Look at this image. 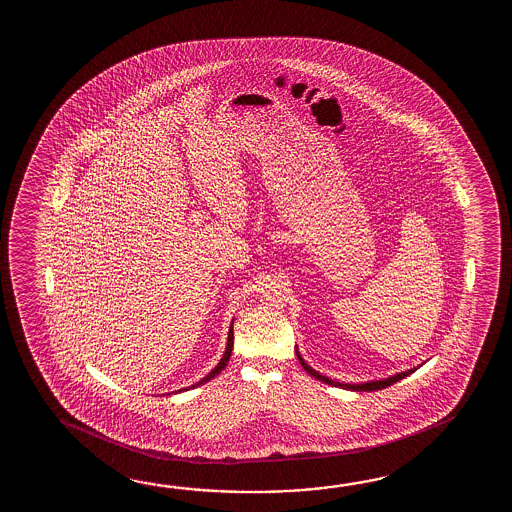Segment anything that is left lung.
Segmentation results:
<instances>
[{"label":"left lung","instance_id":"1","mask_svg":"<svg viewBox=\"0 0 512 512\" xmlns=\"http://www.w3.org/2000/svg\"><path fill=\"white\" fill-rule=\"evenodd\" d=\"M296 357L300 360V364L304 366V370L311 375V377H315L318 381L326 382V384H331V386H340V388H344V390H351V392H377V390H382V388H388V386H392L395 382L401 381L404 377H408V375H412L417 368H412V370L401 371V373H395L392 377H386V379H379V381H368V382H360V384H344V382L333 381V379H329L326 375H322V373H318V371L313 370L304 359H302V355L298 353V349H296Z\"/></svg>","mask_w":512,"mask_h":512}]
</instances>
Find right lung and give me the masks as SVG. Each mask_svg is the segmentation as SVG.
<instances>
[{
  "mask_svg": "<svg viewBox=\"0 0 512 512\" xmlns=\"http://www.w3.org/2000/svg\"><path fill=\"white\" fill-rule=\"evenodd\" d=\"M234 324V322H232ZM232 348H234V329L230 326L229 329V338H227V348H225V353H223V357L218 362V366L214 368V370L208 373L207 377H203L201 381L196 382V384H192V386H188V388H181L179 392H186V390H190V388H197V386H201V384H205V382L212 381L216 375H219L221 371L225 370V366L229 364L230 355H232Z\"/></svg>",
  "mask_w": 512,
  "mask_h": 512,
  "instance_id": "1",
  "label": "right lung"
}]
</instances>
